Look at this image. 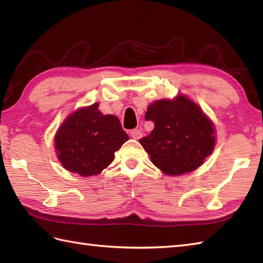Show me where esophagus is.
Returning <instances> with one entry per match:
<instances>
[{
  "label": "esophagus",
  "mask_w": 263,
  "mask_h": 263,
  "mask_svg": "<svg viewBox=\"0 0 263 263\" xmlns=\"http://www.w3.org/2000/svg\"><path fill=\"white\" fill-rule=\"evenodd\" d=\"M130 135L133 139L138 140V139H140L142 137V132H141L140 128H133V130L130 132Z\"/></svg>",
  "instance_id": "1"
}]
</instances>
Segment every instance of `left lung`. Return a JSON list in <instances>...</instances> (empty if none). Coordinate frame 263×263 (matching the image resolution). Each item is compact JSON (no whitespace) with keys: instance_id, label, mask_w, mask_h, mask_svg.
<instances>
[{"instance_id":"left-lung-1","label":"left lung","mask_w":263,"mask_h":263,"mask_svg":"<svg viewBox=\"0 0 263 263\" xmlns=\"http://www.w3.org/2000/svg\"><path fill=\"white\" fill-rule=\"evenodd\" d=\"M155 127L140 143L153 164L167 175H181L197 170L215 147V128L197 104L185 96L161 99L144 115Z\"/></svg>"}]
</instances>
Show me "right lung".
Returning a JSON list of instances; mask_svg holds the SVG:
<instances>
[{
    "mask_svg": "<svg viewBox=\"0 0 263 263\" xmlns=\"http://www.w3.org/2000/svg\"><path fill=\"white\" fill-rule=\"evenodd\" d=\"M127 140L120 120L100 113L96 103L74 111L63 122L55 136V148L65 170L92 176L114 160L115 152Z\"/></svg>",
    "mask_w": 263,
    "mask_h": 263,
    "instance_id": "add662e5",
    "label": "right lung"
}]
</instances>
